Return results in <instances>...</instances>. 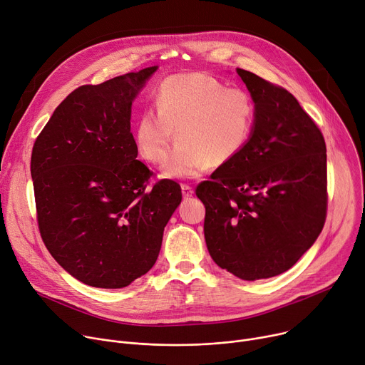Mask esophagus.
<instances>
[{
	"label": "esophagus",
	"mask_w": 365,
	"mask_h": 365,
	"mask_svg": "<svg viewBox=\"0 0 365 365\" xmlns=\"http://www.w3.org/2000/svg\"><path fill=\"white\" fill-rule=\"evenodd\" d=\"M181 192H182V197L184 199H188V197H191V195L194 194V190H192V187H190L187 184H182L181 185Z\"/></svg>",
	"instance_id": "obj_1"
}]
</instances>
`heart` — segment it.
Listing matches in <instances>:
<instances>
[{"mask_svg":"<svg viewBox=\"0 0 365 365\" xmlns=\"http://www.w3.org/2000/svg\"><path fill=\"white\" fill-rule=\"evenodd\" d=\"M153 109L140 114L134 143L138 155L160 163L166 178H197L210 166H225L247 148L256 121L251 96L205 73L165 78L155 95Z\"/></svg>","mask_w":365,"mask_h":365,"instance_id":"b5f03b06","label":"heart"}]
</instances>
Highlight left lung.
I'll list each match as a JSON object with an SVG mask.
<instances>
[{"label":"left lung","mask_w":365,"mask_h":365,"mask_svg":"<svg viewBox=\"0 0 365 365\" xmlns=\"http://www.w3.org/2000/svg\"><path fill=\"white\" fill-rule=\"evenodd\" d=\"M256 106L242 153L219 166L195 194L206 207L213 262L244 280L291 269L320 235L327 210L322 131L284 88L237 68Z\"/></svg>","instance_id":"1"}]
</instances>
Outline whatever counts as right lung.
Returning <instances> with one entry per match:
<instances>
[{
    "mask_svg": "<svg viewBox=\"0 0 365 365\" xmlns=\"http://www.w3.org/2000/svg\"><path fill=\"white\" fill-rule=\"evenodd\" d=\"M158 66L80 86L53 110L32 150L38 225L80 282L118 289L148 273L181 187L137 160L131 105Z\"/></svg>",
    "mask_w": 365,
    "mask_h": 365,
    "instance_id": "obj_1",
    "label": "right lung"
}]
</instances>
